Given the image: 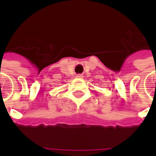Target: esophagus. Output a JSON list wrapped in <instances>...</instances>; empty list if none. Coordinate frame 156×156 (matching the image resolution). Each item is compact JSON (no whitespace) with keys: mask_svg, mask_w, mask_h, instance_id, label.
<instances>
[{"mask_svg":"<svg viewBox=\"0 0 156 156\" xmlns=\"http://www.w3.org/2000/svg\"><path fill=\"white\" fill-rule=\"evenodd\" d=\"M77 78H83V75H82V74H78V75H77Z\"/></svg>","mask_w":156,"mask_h":156,"instance_id":"esophagus-1","label":"esophagus"}]
</instances>
